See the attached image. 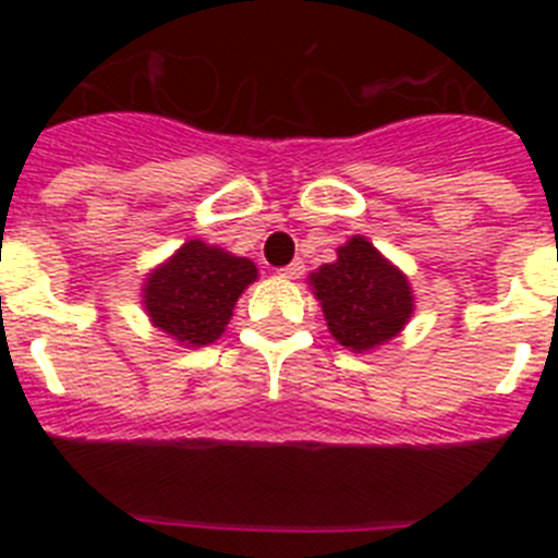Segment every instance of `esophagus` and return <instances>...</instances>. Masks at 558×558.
<instances>
[{
	"label": "esophagus",
	"mask_w": 558,
	"mask_h": 558,
	"mask_svg": "<svg viewBox=\"0 0 558 558\" xmlns=\"http://www.w3.org/2000/svg\"><path fill=\"white\" fill-rule=\"evenodd\" d=\"M279 274L284 276V279H302L304 276V263L302 259H293V263L288 265V268H282Z\"/></svg>",
	"instance_id": "1"
}]
</instances>
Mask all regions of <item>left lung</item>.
<instances>
[{"instance_id":"1","label":"left lung","mask_w":558,"mask_h":558,"mask_svg":"<svg viewBox=\"0 0 558 558\" xmlns=\"http://www.w3.org/2000/svg\"><path fill=\"white\" fill-rule=\"evenodd\" d=\"M307 282L332 338L352 352L383 347L411 322V279L363 234L349 236L338 259L313 270Z\"/></svg>"}]
</instances>
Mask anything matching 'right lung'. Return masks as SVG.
I'll list each match as a JSON object with an SVG mask.
<instances>
[{"label":"right lung","instance_id":"add662e5","mask_svg":"<svg viewBox=\"0 0 558 558\" xmlns=\"http://www.w3.org/2000/svg\"><path fill=\"white\" fill-rule=\"evenodd\" d=\"M248 256L186 240L142 282V307L159 332L184 349L215 343L229 327L236 299L256 282Z\"/></svg>","mask_w":558,"mask_h":558}]
</instances>
